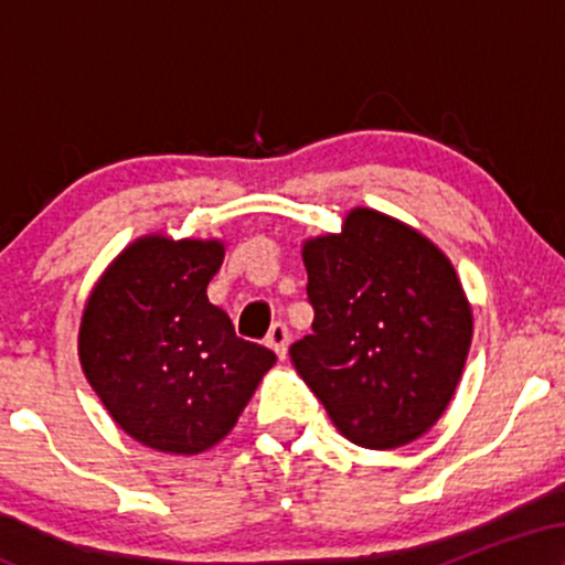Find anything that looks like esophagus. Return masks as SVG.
<instances>
[{"label":"esophagus","mask_w":565,"mask_h":565,"mask_svg":"<svg viewBox=\"0 0 565 565\" xmlns=\"http://www.w3.org/2000/svg\"><path fill=\"white\" fill-rule=\"evenodd\" d=\"M265 342H268V348H274V353L278 355V359H287V348H289V329H287V323H274V327H270V332H268V337H265Z\"/></svg>","instance_id":"esophagus-1"}]
</instances>
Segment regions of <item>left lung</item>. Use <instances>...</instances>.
<instances>
[{
    "mask_svg": "<svg viewBox=\"0 0 565 565\" xmlns=\"http://www.w3.org/2000/svg\"><path fill=\"white\" fill-rule=\"evenodd\" d=\"M313 334L291 364L337 430L364 449L425 436L449 406L472 310L449 257L423 233L355 206L340 233L302 246Z\"/></svg>",
    "mask_w": 565,
    "mask_h": 565,
    "instance_id": "1",
    "label": "left lung"
}]
</instances>
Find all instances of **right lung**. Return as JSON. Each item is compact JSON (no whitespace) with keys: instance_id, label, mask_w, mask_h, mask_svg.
<instances>
[{"instance_id":"add662e5","label":"right lung","mask_w":565,"mask_h":565,"mask_svg":"<svg viewBox=\"0 0 565 565\" xmlns=\"http://www.w3.org/2000/svg\"><path fill=\"white\" fill-rule=\"evenodd\" d=\"M223 257L217 238L142 236L84 305V377L114 423L148 449H212L276 364L274 350L236 337L228 313L206 297Z\"/></svg>"}]
</instances>
